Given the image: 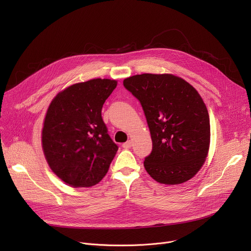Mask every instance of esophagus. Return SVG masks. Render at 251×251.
<instances>
[{
	"instance_id": "esophagus-1",
	"label": "esophagus",
	"mask_w": 251,
	"mask_h": 251,
	"mask_svg": "<svg viewBox=\"0 0 251 251\" xmlns=\"http://www.w3.org/2000/svg\"><path fill=\"white\" fill-rule=\"evenodd\" d=\"M131 147H132V142L131 141H127L122 144V148H124V149H130Z\"/></svg>"
}]
</instances>
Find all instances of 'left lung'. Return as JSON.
I'll use <instances>...</instances> for the list:
<instances>
[{
    "instance_id": "obj_1",
    "label": "left lung",
    "mask_w": 251,
    "mask_h": 251,
    "mask_svg": "<svg viewBox=\"0 0 251 251\" xmlns=\"http://www.w3.org/2000/svg\"><path fill=\"white\" fill-rule=\"evenodd\" d=\"M123 84L140 101L150 128L152 151L143 162L147 172L166 185L193 178L210 143L209 116L199 91L169 73L134 75Z\"/></svg>"
}]
</instances>
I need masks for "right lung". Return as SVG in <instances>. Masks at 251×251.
<instances>
[{"instance_id":"obj_1","label":"right lung","mask_w":251,"mask_h":251,"mask_svg":"<svg viewBox=\"0 0 251 251\" xmlns=\"http://www.w3.org/2000/svg\"><path fill=\"white\" fill-rule=\"evenodd\" d=\"M118 81L96 78L66 87L47 110L42 147L50 170L72 187H91L108 173L118 147L101 108Z\"/></svg>"}]
</instances>
